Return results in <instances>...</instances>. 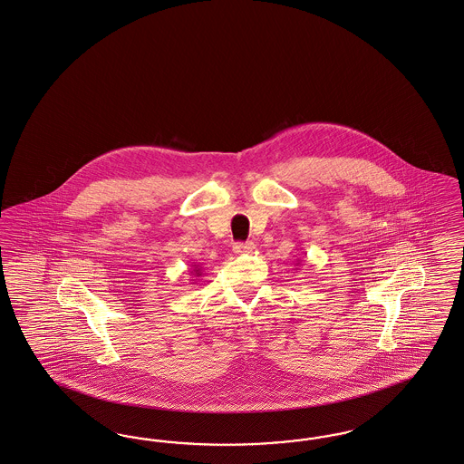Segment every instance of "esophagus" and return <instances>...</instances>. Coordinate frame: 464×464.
Segmentation results:
<instances>
[{"instance_id": "obj_1", "label": "esophagus", "mask_w": 464, "mask_h": 464, "mask_svg": "<svg viewBox=\"0 0 464 464\" xmlns=\"http://www.w3.org/2000/svg\"><path fill=\"white\" fill-rule=\"evenodd\" d=\"M256 243H252V241H246V243H237V245L233 246L235 254H252V252H256Z\"/></svg>"}]
</instances>
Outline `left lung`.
I'll use <instances>...</instances> for the list:
<instances>
[{
    "mask_svg": "<svg viewBox=\"0 0 464 464\" xmlns=\"http://www.w3.org/2000/svg\"><path fill=\"white\" fill-rule=\"evenodd\" d=\"M295 266H300V260H296V264Z\"/></svg>",
    "mask_w": 464,
    "mask_h": 464,
    "instance_id": "left-lung-1",
    "label": "left lung"
}]
</instances>
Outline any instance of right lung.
Returning a JSON list of instances; mask_svg holds the SVG:
<instances>
[{
    "label": "right lung",
    "mask_w": 464,
    "mask_h": 464,
    "mask_svg": "<svg viewBox=\"0 0 464 464\" xmlns=\"http://www.w3.org/2000/svg\"><path fill=\"white\" fill-rule=\"evenodd\" d=\"M202 274H204V269H202V266H197V264H193V269L192 271H190V276H192V277H195V279H198V277H200ZM195 279H192L193 285L197 283Z\"/></svg>",
    "instance_id": "obj_1"
}]
</instances>
